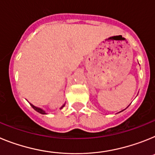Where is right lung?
<instances>
[{
	"label": "right lung",
	"instance_id": "obj_1",
	"mask_svg": "<svg viewBox=\"0 0 155 155\" xmlns=\"http://www.w3.org/2000/svg\"><path fill=\"white\" fill-rule=\"evenodd\" d=\"M29 104H30V105L32 106V107H33V109H34L35 111H37V112L40 113V114H43V115H46V114H47V113L45 112V111H44V110L41 109V108H40V107H36V106H34V105H33V104H30V103H29ZM64 104H63V105L61 107V108H60V109H61V108H62V107H64Z\"/></svg>",
	"mask_w": 155,
	"mask_h": 155
}]
</instances>
